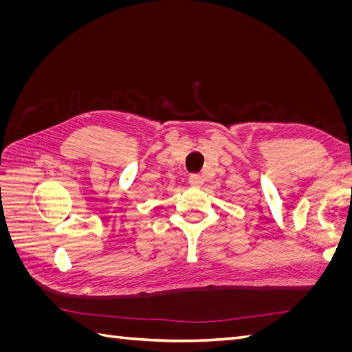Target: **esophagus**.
Wrapping results in <instances>:
<instances>
[{"instance_id": "obj_1", "label": "esophagus", "mask_w": 352, "mask_h": 352, "mask_svg": "<svg viewBox=\"0 0 352 352\" xmlns=\"http://www.w3.org/2000/svg\"><path fill=\"white\" fill-rule=\"evenodd\" d=\"M188 182H189L190 186L199 188L202 184H204V179H202L199 175H190V176L188 177Z\"/></svg>"}]
</instances>
